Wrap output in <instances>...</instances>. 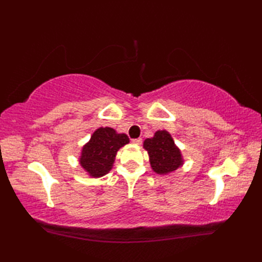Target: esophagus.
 I'll list each match as a JSON object with an SVG mask.
<instances>
[{
	"instance_id": "34e87169",
	"label": "esophagus",
	"mask_w": 262,
	"mask_h": 262,
	"mask_svg": "<svg viewBox=\"0 0 262 262\" xmlns=\"http://www.w3.org/2000/svg\"><path fill=\"white\" fill-rule=\"evenodd\" d=\"M132 142L134 143V144H136V145H141L143 140H142V138H135V140H132Z\"/></svg>"
}]
</instances>
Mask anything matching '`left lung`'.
<instances>
[{
    "label": "left lung",
    "mask_w": 262,
    "mask_h": 262,
    "mask_svg": "<svg viewBox=\"0 0 262 262\" xmlns=\"http://www.w3.org/2000/svg\"><path fill=\"white\" fill-rule=\"evenodd\" d=\"M143 147L148 153L149 163L155 173L169 174L183 165L181 151L174 144L169 132H155L152 138L144 141Z\"/></svg>",
    "instance_id": "8db88e82"
}]
</instances>
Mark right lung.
<instances>
[{
	"label": "right lung",
	"mask_w": 262,
	"mask_h": 262,
	"mask_svg": "<svg viewBox=\"0 0 262 262\" xmlns=\"http://www.w3.org/2000/svg\"><path fill=\"white\" fill-rule=\"evenodd\" d=\"M128 143L129 138L124 133L119 134L114 128L100 127L83 145L79 158L80 165L91 178L103 177L113 169L119 148Z\"/></svg>",
	"instance_id": "obj_1"
}]
</instances>
